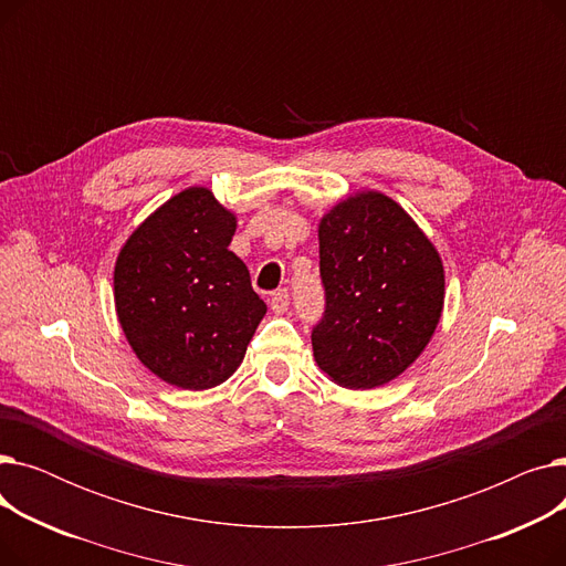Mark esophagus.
Returning <instances> with one entry per match:
<instances>
[{
  "instance_id": "esophagus-1",
  "label": "esophagus",
  "mask_w": 566,
  "mask_h": 566,
  "mask_svg": "<svg viewBox=\"0 0 566 566\" xmlns=\"http://www.w3.org/2000/svg\"><path fill=\"white\" fill-rule=\"evenodd\" d=\"M289 291L286 289H280V291H275L273 295H271V310L275 312V314H284L286 310H289Z\"/></svg>"
}]
</instances>
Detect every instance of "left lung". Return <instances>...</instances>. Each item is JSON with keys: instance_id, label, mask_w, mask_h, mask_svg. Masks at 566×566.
Listing matches in <instances>:
<instances>
[{"instance_id": "1", "label": "left lung", "mask_w": 566, "mask_h": 566, "mask_svg": "<svg viewBox=\"0 0 566 566\" xmlns=\"http://www.w3.org/2000/svg\"><path fill=\"white\" fill-rule=\"evenodd\" d=\"M318 259L325 314L312 331L316 365L348 390L395 380L438 328V250L395 199L363 190L321 218Z\"/></svg>"}]
</instances>
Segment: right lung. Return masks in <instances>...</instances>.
Wrapping results in <instances>:
<instances>
[{"mask_svg":"<svg viewBox=\"0 0 566 566\" xmlns=\"http://www.w3.org/2000/svg\"><path fill=\"white\" fill-rule=\"evenodd\" d=\"M235 216L208 188L167 199L124 243L114 307L139 363L169 385L208 390L243 363L265 303L229 243Z\"/></svg>","mask_w":566,"mask_h":566,"instance_id":"obj_1","label":"right lung"}]
</instances>
